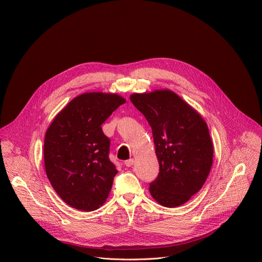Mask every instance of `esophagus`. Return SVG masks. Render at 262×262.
Returning a JSON list of instances; mask_svg holds the SVG:
<instances>
[{"label": "esophagus", "mask_w": 262, "mask_h": 262, "mask_svg": "<svg viewBox=\"0 0 262 262\" xmlns=\"http://www.w3.org/2000/svg\"><path fill=\"white\" fill-rule=\"evenodd\" d=\"M134 159H129V160H127V161H125L124 162V165L126 166V167H132L133 166V164H134Z\"/></svg>", "instance_id": "34e87169"}]
</instances>
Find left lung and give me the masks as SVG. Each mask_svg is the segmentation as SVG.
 <instances>
[{"instance_id":"8db88e82","label":"left lung","mask_w":262,"mask_h":262,"mask_svg":"<svg viewBox=\"0 0 262 262\" xmlns=\"http://www.w3.org/2000/svg\"><path fill=\"white\" fill-rule=\"evenodd\" d=\"M130 101L152 129L160 172L149 184V192L163 206L184 204L200 191L212 165L207 124L171 90L135 93Z\"/></svg>"}]
</instances>
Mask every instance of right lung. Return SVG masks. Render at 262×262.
Wrapping results in <instances>:
<instances>
[{
    "label": "right lung",
    "mask_w": 262,
    "mask_h": 262,
    "mask_svg": "<svg viewBox=\"0 0 262 262\" xmlns=\"http://www.w3.org/2000/svg\"><path fill=\"white\" fill-rule=\"evenodd\" d=\"M125 99L92 92L73 98L55 117L45 138L47 176L71 207L92 211L101 206L117 174L108 159L110 139L101 124Z\"/></svg>",
    "instance_id": "1"
}]
</instances>
